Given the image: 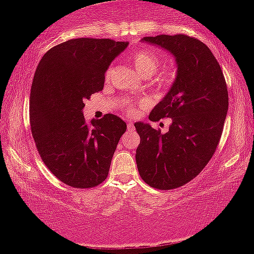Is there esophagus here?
<instances>
[{
	"instance_id": "34e87169",
	"label": "esophagus",
	"mask_w": 254,
	"mask_h": 254,
	"mask_svg": "<svg viewBox=\"0 0 254 254\" xmlns=\"http://www.w3.org/2000/svg\"><path fill=\"white\" fill-rule=\"evenodd\" d=\"M127 130H133V124L132 123H127Z\"/></svg>"
}]
</instances>
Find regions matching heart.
I'll use <instances>...</instances> for the list:
<instances>
[{
  "mask_svg": "<svg viewBox=\"0 0 254 254\" xmlns=\"http://www.w3.org/2000/svg\"><path fill=\"white\" fill-rule=\"evenodd\" d=\"M131 62L132 65L135 66L137 72L142 75L143 77H150L153 76L155 72L159 70V68L161 66V57L156 54L155 51L143 50L136 51L135 54L131 56ZM112 68H109L105 72V81H109L111 76H112ZM172 80V74L171 72H161V74H157L151 78V83L154 86L162 88V87L168 86Z\"/></svg>",
  "mask_w": 254,
  "mask_h": 254,
  "instance_id": "heart-1",
  "label": "heart"
}]
</instances>
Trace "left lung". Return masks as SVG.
Instances as JSON below:
<instances>
[{"label":"left lung","mask_w":254,"mask_h":254,"mask_svg":"<svg viewBox=\"0 0 254 254\" xmlns=\"http://www.w3.org/2000/svg\"><path fill=\"white\" fill-rule=\"evenodd\" d=\"M171 52L177 77L166 97L151 110L149 121L171 118L162 133L150 124L135 123L141 137L136 164L144 183L159 190L180 188L196 178L216 150L228 111L222 69L210 49L185 34L144 37Z\"/></svg>","instance_id":"left-lung-1"}]
</instances>
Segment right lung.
<instances>
[{"instance_id":"add662e5","label":"right lung","mask_w":254,"mask_h":254,"mask_svg":"<svg viewBox=\"0 0 254 254\" xmlns=\"http://www.w3.org/2000/svg\"><path fill=\"white\" fill-rule=\"evenodd\" d=\"M127 42L77 38L44 55L34 72L30 97L31 131L46 167L75 189L98 186L127 123L115 115L86 122V99L104 88L105 72Z\"/></svg>"}]
</instances>
